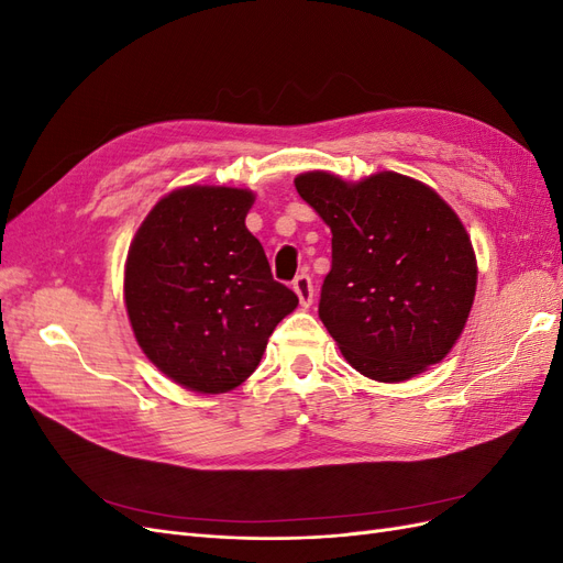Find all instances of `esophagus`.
Segmentation results:
<instances>
[{
  "mask_svg": "<svg viewBox=\"0 0 563 563\" xmlns=\"http://www.w3.org/2000/svg\"><path fill=\"white\" fill-rule=\"evenodd\" d=\"M294 291H296L302 308H310L312 298H314V286H312V279L308 275H298L294 279Z\"/></svg>",
  "mask_w": 563,
  "mask_h": 563,
  "instance_id": "obj_1",
  "label": "esophagus"
}]
</instances>
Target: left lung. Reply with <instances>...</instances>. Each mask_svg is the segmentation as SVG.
I'll list each match as a JSON object with an SVG mask.
<instances>
[{"instance_id":"obj_1","label":"left lung","mask_w":563,"mask_h":563,"mask_svg":"<svg viewBox=\"0 0 563 563\" xmlns=\"http://www.w3.org/2000/svg\"><path fill=\"white\" fill-rule=\"evenodd\" d=\"M294 183L333 234L319 319L345 360L380 383L444 360L476 291L474 249L455 211L395 172L360 183L310 172Z\"/></svg>"}]
</instances>
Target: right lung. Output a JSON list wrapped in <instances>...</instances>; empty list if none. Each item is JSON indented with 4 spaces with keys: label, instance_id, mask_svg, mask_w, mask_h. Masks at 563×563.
I'll return each instance as SVG.
<instances>
[{
    "label": "right lung",
    "instance_id": "right-lung-1",
    "mask_svg": "<svg viewBox=\"0 0 563 563\" xmlns=\"http://www.w3.org/2000/svg\"><path fill=\"white\" fill-rule=\"evenodd\" d=\"M253 199L240 187H180L155 203L126 255L135 340L164 376L201 395L242 385L298 305L246 230Z\"/></svg>",
    "mask_w": 563,
    "mask_h": 563
}]
</instances>
